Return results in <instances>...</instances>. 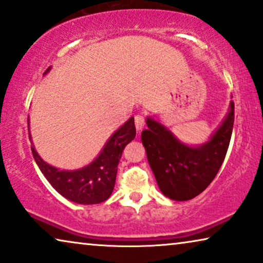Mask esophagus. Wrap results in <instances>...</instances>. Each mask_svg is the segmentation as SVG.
Wrapping results in <instances>:
<instances>
[{"mask_svg": "<svg viewBox=\"0 0 263 263\" xmlns=\"http://www.w3.org/2000/svg\"><path fill=\"white\" fill-rule=\"evenodd\" d=\"M134 121H135V127L138 130H141V129L145 127L146 118H145V116H142V115H136Z\"/></svg>", "mask_w": 263, "mask_h": 263, "instance_id": "34e87169", "label": "esophagus"}]
</instances>
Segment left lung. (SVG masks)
<instances>
[{"mask_svg":"<svg viewBox=\"0 0 263 263\" xmlns=\"http://www.w3.org/2000/svg\"><path fill=\"white\" fill-rule=\"evenodd\" d=\"M235 104L210 141L197 147L182 143L166 127L147 118L141 140L158 186L176 201L192 200L211 184L228 152L231 140Z\"/></svg>","mask_w":263,"mask_h":263,"instance_id":"obj_1","label":"left lung"}]
</instances>
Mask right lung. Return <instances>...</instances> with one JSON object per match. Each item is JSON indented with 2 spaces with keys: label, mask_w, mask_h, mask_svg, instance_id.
<instances>
[{
  "label": "right lung",
  "mask_w": 263,
  "mask_h": 263,
  "mask_svg": "<svg viewBox=\"0 0 263 263\" xmlns=\"http://www.w3.org/2000/svg\"><path fill=\"white\" fill-rule=\"evenodd\" d=\"M49 70L50 67L44 74ZM135 135L134 117H130L114 133L99 156L91 164L74 171L59 170L45 163L35 152L33 146L31 149L35 163L57 193L73 202L95 204L104 202L110 197L116 182L117 165L120 163L122 152L124 147L134 140Z\"/></svg>",
  "instance_id": "obj_1"
}]
</instances>
